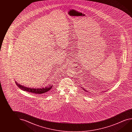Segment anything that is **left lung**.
<instances>
[{"label": "left lung", "mask_w": 132, "mask_h": 132, "mask_svg": "<svg viewBox=\"0 0 132 132\" xmlns=\"http://www.w3.org/2000/svg\"><path fill=\"white\" fill-rule=\"evenodd\" d=\"M81 88H82V89H83V90H84L85 91H86V92H88V91H87V90H86V89H85V88H84L83 87H81Z\"/></svg>", "instance_id": "obj_1"}]
</instances>
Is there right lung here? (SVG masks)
I'll return each mask as SVG.
<instances>
[{
    "mask_svg": "<svg viewBox=\"0 0 132 132\" xmlns=\"http://www.w3.org/2000/svg\"><path fill=\"white\" fill-rule=\"evenodd\" d=\"M15 83L18 87H19L23 91H26L28 92L32 93H35V94H38L48 93L51 89H52V86H53L52 85H50L49 86V87H45V88L43 87V88H31L29 87H24V86L21 85L16 81H15Z\"/></svg>",
    "mask_w": 132,
    "mask_h": 132,
    "instance_id": "add662e5",
    "label": "right lung"
}]
</instances>
